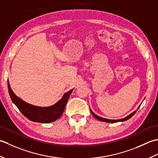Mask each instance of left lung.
Masks as SVG:
<instances>
[{"mask_svg":"<svg viewBox=\"0 0 158 158\" xmlns=\"http://www.w3.org/2000/svg\"><path fill=\"white\" fill-rule=\"evenodd\" d=\"M141 105V104H140ZM140 105L138 106V109L140 108ZM137 109V110H138ZM136 110H135V111H134L133 112H131V113L130 114H129L128 116H127L126 117H125V118H121V119H116V120H113V119H108V118H103V117H99V116H98L97 114H95L94 112H93L92 110H91V109L90 108V111H91V114L93 115V117H94L95 118H97V119L98 120V121H104V122H106V123H117V122H122V121H127V120H128L129 118H130L131 117H132V116L136 113Z\"/></svg>","mask_w":158,"mask_h":158,"instance_id":"1","label":"left lung"}]
</instances>
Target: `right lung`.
<instances>
[{
	"instance_id": "obj_1",
	"label": "right lung",
	"mask_w": 158,
	"mask_h": 158,
	"mask_svg": "<svg viewBox=\"0 0 158 158\" xmlns=\"http://www.w3.org/2000/svg\"><path fill=\"white\" fill-rule=\"evenodd\" d=\"M7 83L9 93L11 100L22 113L32 121L42 123L54 122L61 117L65 110L67 100L73 90L72 89L65 93L62 98L54 105L48 107H40L28 104L18 97L12 91L9 80H7Z\"/></svg>"
}]
</instances>
